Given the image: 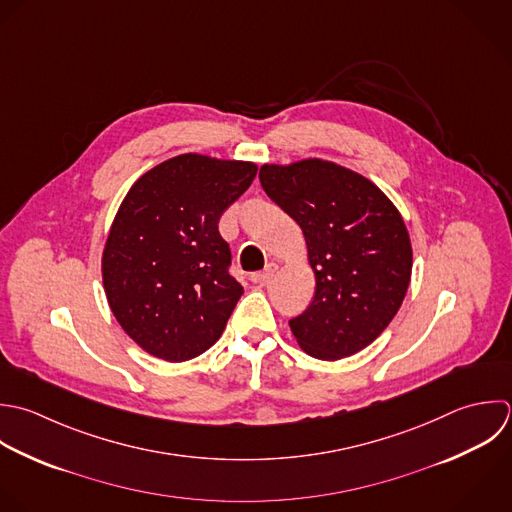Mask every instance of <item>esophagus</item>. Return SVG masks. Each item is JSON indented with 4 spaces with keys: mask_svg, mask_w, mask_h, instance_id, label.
<instances>
[{
    "mask_svg": "<svg viewBox=\"0 0 512 512\" xmlns=\"http://www.w3.org/2000/svg\"><path fill=\"white\" fill-rule=\"evenodd\" d=\"M275 271H277V265H275V263H269L263 271L251 273V281H253L255 285H265V283H269V279L275 275Z\"/></svg>",
    "mask_w": 512,
    "mask_h": 512,
    "instance_id": "34e87169",
    "label": "esophagus"
}]
</instances>
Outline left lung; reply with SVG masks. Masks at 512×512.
<instances>
[{
  "label": "left lung",
  "mask_w": 512,
  "mask_h": 512,
  "mask_svg": "<svg viewBox=\"0 0 512 512\" xmlns=\"http://www.w3.org/2000/svg\"><path fill=\"white\" fill-rule=\"evenodd\" d=\"M259 179L301 227L315 273L311 305L289 321L299 347L321 361L359 353L409 289L413 249L399 209L367 177L323 159L265 163Z\"/></svg>",
  "instance_id": "left-lung-1"
}]
</instances>
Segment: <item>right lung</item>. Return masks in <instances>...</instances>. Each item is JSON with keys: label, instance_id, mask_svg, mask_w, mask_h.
<instances>
[{"label": "right lung", "instance_id": "obj_1", "mask_svg": "<svg viewBox=\"0 0 512 512\" xmlns=\"http://www.w3.org/2000/svg\"><path fill=\"white\" fill-rule=\"evenodd\" d=\"M255 175L249 161L185 153L143 173L121 201L103 287L121 329L149 355L181 363L221 337L243 287L217 223Z\"/></svg>", "mask_w": 512, "mask_h": 512}]
</instances>
